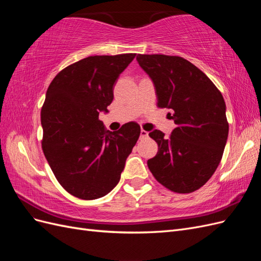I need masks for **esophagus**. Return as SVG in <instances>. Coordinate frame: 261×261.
<instances>
[{"label": "esophagus", "mask_w": 261, "mask_h": 261, "mask_svg": "<svg viewBox=\"0 0 261 261\" xmlns=\"http://www.w3.org/2000/svg\"><path fill=\"white\" fill-rule=\"evenodd\" d=\"M140 137H143V138L148 137V132L145 130V129H141V130H140Z\"/></svg>", "instance_id": "esophagus-1"}]
</instances>
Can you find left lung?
Instances as JSON below:
<instances>
[{"instance_id": "obj_1", "label": "left lung", "mask_w": 261, "mask_h": 261, "mask_svg": "<svg viewBox=\"0 0 261 261\" xmlns=\"http://www.w3.org/2000/svg\"><path fill=\"white\" fill-rule=\"evenodd\" d=\"M136 60L154 85L158 107L170 109L176 124L168 138L161 130L149 133L159 150L148 168L170 191L193 193L222 159L228 135L224 99L207 75L183 58L138 54Z\"/></svg>"}]
</instances>
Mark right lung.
Returning <instances> with one entry per match:
<instances>
[{
  "label": "right lung",
  "instance_id": "obj_1",
  "mask_svg": "<svg viewBox=\"0 0 261 261\" xmlns=\"http://www.w3.org/2000/svg\"><path fill=\"white\" fill-rule=\"evenodd\" d=\"M135 53L94 55L54 77L41 109L42 150L59 183L77 198L92 200L117 185L140 126L110 132L99 120L113 101L114 85Z\"/></svg>",
  "mask_w": 261,
  "mask_h": 261
}]
</instances>
